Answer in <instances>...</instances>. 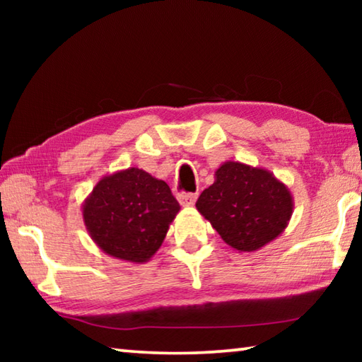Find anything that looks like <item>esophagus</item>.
<instances>
[{"mask_svg":"<svg viewBox=\"0 0 362 362\" xmlns=\"http://www.w3.org/2000/svg\"><path fill=\"white\" fill-rule=\"evenodd\" d=\"M196 198H198V194L196 193H182L179 194V203L185 207L193 206L196 203Z\"/></svg>","mask_w":362,"mask_h":362,"instance_id":"1","label":"esophagus"}]
</instances>
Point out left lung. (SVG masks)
<instances>
[{
  "mask_svg": "<svg viewBox=\"0 0 362 362\" xmlns=\"http://www.w3.org/2000/svg\"><path fill=\"white\" fill-rule=\"evenodd\" d=\"M196 209L238 252H254L289 225L293 198L269 170L240 161L220 164L214 183L196 201Z\"/></svg>",
  "mask_w": 362,
  "mask_h": 362,
  "instance_id": "left-lung-1",
  "label": "left lung"
}]
</instances>
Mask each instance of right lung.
Instances as JSON below:
<instances>
[{
  "label": "right lung",
  "mask_w": 362,
  "mask_h": 362,
  "mask_svg": "<svg viewBox=\"0 0 362 362\" xmlns=\"http://www.w3.org/2000/svg\"><path fill=\"white\" fill-rule=\"evenodd\" d=\"M179 211L168 183L139 168L103 175L81 207L97 247L132 263H145L156 254Z\"/></svg>",
  "instance_id": "1"
}]
</instances>
